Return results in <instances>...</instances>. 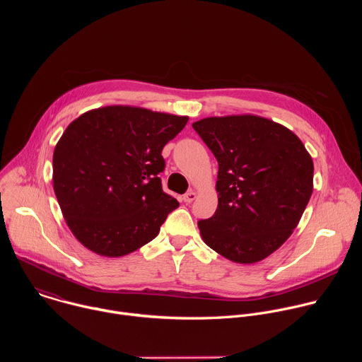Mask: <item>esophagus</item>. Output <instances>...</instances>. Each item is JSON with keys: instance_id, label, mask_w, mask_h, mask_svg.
<instances>
[{"instance_id": "esophagus-1", "label": "esophagus", "mask_w": 362, "mask_h": 362, "mask_svg": "<svg viewBox=\"0 0 362 362\" xmlns=\"http://www.w3.org/2000/svg\"><path fill=\"white\" fill-rule=\"evenodd\" d=\"M194 199H196V193H194L193 190H190V192H187L186 194H183V200H185L186 203H192Z\"/></svg>"}]
</instances>
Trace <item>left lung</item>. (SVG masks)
I'll return each mask as SVG.
<instances>
[{
  "label": "left lung",
  "mask_w": 362,
  "mask_h": 362,
  "mask_svg": "<svg viewBox=\"0 0 362 362\" xmlns=\"http://www.w3.org/2000/svg\"><path fill=\"white\" fill-rule=\"evenodd\" d=\"M218 160L215 215L197 222L209 247L238 264L275 252L313 194L314 163L286 127L257 116L208 117L192 124Z\"/></svg>",
  "instance_id": "1"
}]
</instances>
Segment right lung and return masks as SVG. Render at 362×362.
Instances as JSON below:
<instances>
[{
	"instance_id": "add662e5",
	"label": "right lung",
	"mask_w": 362,
	"mask_h": 362,
	"mask_svg": "<svg viewBox=\"0 0 362 362\" xmlns=\"http://www.w3.org/2000/svg\"><path fill=\"white\" fill-rule=\"evenodd\" d=\"M187 117L129 106L76 119L54 148V192L73 235L103 256H123L158 236L179 202L159 175L162 150Z\"/></svg>"
}]
</instances>
